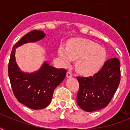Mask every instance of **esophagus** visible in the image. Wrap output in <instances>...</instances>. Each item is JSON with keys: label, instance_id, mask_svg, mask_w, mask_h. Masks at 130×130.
Wrapping results in <instances>:
<instances>
[{"label": "esophagus", "instance_id": "obj_1", "mask_svg": "<svg viewBox=\"0 0 130 130\" xmlns=\"http://www.w3.org/2000/svg\"><path fill=\"white\" fill-rule=\"evenodd\" d=\"M72 77V73H71V71H67V77H68V78H70V77Z\"/></svg>", "mask_w": 130, "mask_h": 130}]
</instances>
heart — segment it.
Masks as SVG:
<instances>
[{"label":"heart","instance_id":"obj_1","mask_svg":"<svg viewBox=\"0 0 130 130\" xmlns=\"http://www.w3.org/2000/svg\"><path fill=\"white\" fill-rule=\"evenodd\" d=\"M58 54L65 65H69L72 60H76L75 69L84 76L98 72L107 58L105 48L94 42L82 38L71 40L67 44V49L61 46Z\"/></svg>","mask_w":130,"mask_h":130}]
</instances>
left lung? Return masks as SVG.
Segmentation results:
<instances>
[{"mask_svg": "<svg viewBox=\"0 0 130 130\" xmlns=\"http://www.w3.org/2000/svg\"><path fill=\"white\" fill-rule=\"evenodd\" d=\"M120 62L112 58L102 69L90 77H77L79 88L77 103L84 111L92 112L108 105L120 82Z\"/></svg>", "mask_w": 130, "mask_h": 130, "instance_id": "1", "label": "left lung"}]
</instances>
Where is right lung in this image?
<instances>
[{"label":"right lung","instance_id":"right-lung-1","mask_svg":"<svg viewBox=\"0 0 130 130\" xmlns=\"http://www.w3.org/2000/svg\"><path fill=\"white\" fill-rule=\"evenodd\" d=\"M43 31L33 30L25 34L11 51L8 73L15 96L17 101L34 110L44 109L51 102L53 92L65 79L67 71L57 69L44 62L39 70L26 73L19 69L15 60L17 48L29 42H36L45 37Z\"/></svg>","mask_w":130,"mask_h":130}]
</instances>
